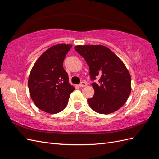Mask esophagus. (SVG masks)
I'll return each mask as SVG.
<instances>
[{"mask_svg":"<svg viewBox=\"0 0 159 159\" xmlns=\"http://www.w3.org/2000/svg\"><path fill=\"white\" fill-rule=\"evenodd\" d=\"M86 85H87V84H86V82H85V81H81V82L79 84L80 87H85Z\"/></svg>","mask_w":159,"mask_h":159,"instance_id":"34e87169","label":"esophagus"}]
</instances>
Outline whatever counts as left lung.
Segmentation results:
<instances>
[{
  "label": "left lung",
  "mask_w": 159,
  "mask_h": 159,
  "mask_svg": "<svg viewBox=\"0 0 159 159\" xmlns=\"http://www.w3.org/2000/svg\"><path fill=\"white\" fill-rule=\"evenodd\" d=\"M89 68L90 79L99 78L91 84L95 93L88 99L90 107L101 114L116 111L131 93V78L123 61L108 48L102 45L76 46Z\"/></svg>",
  "instance_id": "left-lung-1"
}]
</instances>
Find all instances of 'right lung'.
Wrapping results in <instances>:
<instances>
[{
    "mask_svg": "<svg viewBox=\"0 0 159 159\" xmlns=\"http://www.w3.org/2000/svg\"><path fill=\"white\" fill-rule=\"evenodd\" d=\"M72 47L57 44L47 50L34 65L28 78V88L34 103L42 111L54 114L63 110L75 88L69 83L63 68L66 55Z\"/></svg>",
    "mask_w": 159,
    "mask_h": 159,
    "instance_id": "add662e5",
    "label": "right lung"
}]
</instances>
